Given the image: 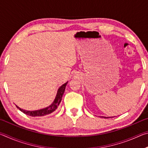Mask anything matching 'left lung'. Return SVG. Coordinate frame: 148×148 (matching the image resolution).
<instances>
[{"label": "left lung", "instance_id": "1", "mask_svg": "<svg viewBox=\"0 0 148 148\" xmlns=\"http://www.w3.org/2000/svg\"><path fill=\"white\" fill-rule=\"evenodd\" d=\"M102 117H104V118H108V117H103V116H102Z\"/></svg>", "mask_w": 148, "mask_h": 148}]
</instances>
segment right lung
I'll return each instance as SVG.
<instances>
[{
    "instance_id": "obj_1",
    "label": "right lung",
    "mask_w": 148,
    "mask_h": 148,
    "mask_svg": "<svg viewBox=\"0 0 148 148\" xmlns=\"http://www.w3.org/2000/svg\"><path fill=\"white\" fill-rule=\"evenodd\" d=\"M67 84H68V82H66V83L64 84L63 85H62V86L58 89V91H57L56 98H55L53 102H52V104L51 105H49V106L44 108H42L40 110H34V111H29V110L21 109L20 108L19 106H17V105H16V107L19 110H21L22 112H23L24 114H25L26 115H28V116H32V117L44 116H46V115L51 114L53 112H54L57 108H58L60 102H61L62 96H63V94L64 92L65 87H66Z\"/></svg>"
}]
</instances>
